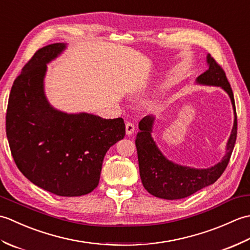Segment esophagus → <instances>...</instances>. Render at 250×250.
Listing matches in <instances>:
<instances>
[{
  "label": "esophagus",
  "mask_w": 250,
  "mask_h": 250,
  "mask_svg": "<svg viewBox=\"0 0 250 250\" xmlns=\"http://www.w3.org/2000/svg\"><path fill=\"white\" fill-rule=\"evenodd\" d=\"M135 131V126L133 124H131V122H126L125 124V132H126V135H132L134 133Z\"/></svg>",
  "instance_id": "obj_1"
}]
</instances>
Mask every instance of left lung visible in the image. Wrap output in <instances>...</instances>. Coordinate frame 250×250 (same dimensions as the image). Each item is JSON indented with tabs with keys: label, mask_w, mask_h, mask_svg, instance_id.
I'll return each instance as SVG.
<instances>
[{
	"label": "left lung",
	"mask_w": 250,
	"mask_h": 250,
	"mask_svg": "<svg viewBox=\"0 0 250 250\" xmlns=\"http://www.w3.org/2000/svg\"><path fill=\"white\" fill-rule=\"evenodd\" d=\"M207 71L195 79L200 86L220 87L231 100L234 121L228 139L225 155L220 162L206 168H196L175 163L164 156L152 137L156 116L148 115L139 124L140 132L135 145L139 157L140 175L143 186L150 194L160 199L179 200L187 198L196 191L213 185L218 179L230 161L237 133V121L234 97L226 73L207 54Z\"/></svg>",
	"instance_id": "8db88e82"
}]
</instances>
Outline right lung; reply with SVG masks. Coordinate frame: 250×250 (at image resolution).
Masks as SVG:
<instances>
[{
	"label": "right lung",
	"mask_w": 250,
	"mask_h": 250,
	"mask_svg": "<svg viewBox=\"0 0 250 250\" xmlns=\"http://www.w3.org/2000/svg\"><path fill=\"white\" fill-rule=\"evenodd\" d=\"M67 44L35 52L10 90L6 135L19 171L37 187L60 196H79L97 188L106 152L125 134L124 119L68 114L45 93L47 64Z\"/></svg>",
	"instance_id": "obj_1"
}]
</instances>
